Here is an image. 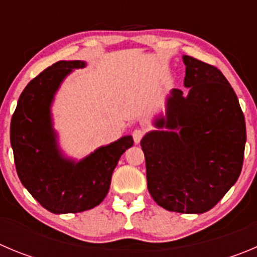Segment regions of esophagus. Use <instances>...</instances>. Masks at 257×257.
<instances>
[{
    "mask_svg": "<svg viewBox=\"0 0 257 257\" xmlns=\"http://www.w3.org/2000/svg\"><path fill=\"white\" fill-rule=\"evenodd\" d=\"M132 136H133L134 142H136V143H140L141 141H142L143 136H145V131H143V129L137 128V129H134L133 133H132Z\"/></svg>",
    "mask_w": 257,
    "mask_h": 257,
    "instance_id": "34e87169",
    "label": "esophagus"
}]
</instances>
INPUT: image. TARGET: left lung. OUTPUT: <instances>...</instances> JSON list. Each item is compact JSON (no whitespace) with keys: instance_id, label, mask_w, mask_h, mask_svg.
Returning a JSON list of instances; mask_svg holds the SVG:
<instances>
[{"instance_id":"left-lung-1","label":"left lung","mask_w":257,"mask_h":257,"mask_svg":"<svg viewBox=\"0 0 257 257\" xmlns=\"http://www.w3.org/2000/svg\"><path fill=\"white\" fill-rule=\"evenodd\" d=\"M188 95L174 88L166 117L141 141L147 188L170 212L200 214L212 209L238 179L246 123L238 99L214 66L184 56Z\"/></svg>"}]
</instances>
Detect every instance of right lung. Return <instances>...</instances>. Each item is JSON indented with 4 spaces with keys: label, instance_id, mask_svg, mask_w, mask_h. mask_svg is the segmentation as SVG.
Here are the masks:
<instances>
[{
    "label": "right lung",
    "instance_id": "right-lung-1",
    "mask_svg": "<svg viewBox=\"0 0 257 257\" xmlns=\"http://www.w3.org/2000/svg\"><path fill=\"white\" fill-rule=\"evenodd\" d=\"M83 67V61H59L38 74L21 92L10 125L21 184L42 207L56 214L83 212L99 205L109 191L119 158L133 146L132 136H125L81 161L62 155L50 106L64 78Z\"/></svg>",
    "mask_w": 257,
    "mask_h": 257
}]
</instances>
